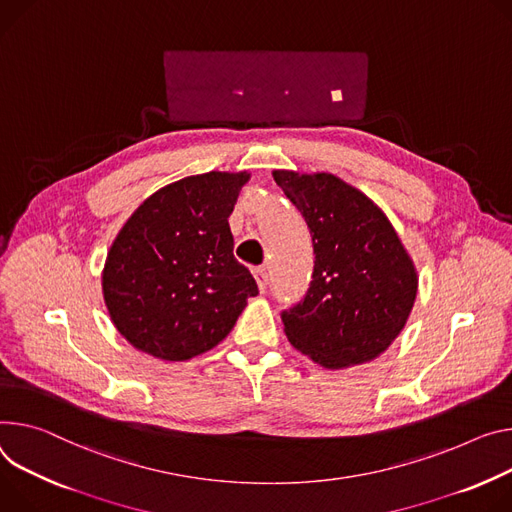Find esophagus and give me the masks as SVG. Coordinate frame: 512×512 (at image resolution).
Wrapping results in <instances>:
<instances>
[{
	"label": "esophagus",
	"mask_w": 512,
	"mask_h": 512,
	"mask_svg": "<svg viewBox=\"0 0 512 512\" xmlns=\"http://www.w3.org/2000/svg\"><path fill=\"white\" fill-rule=\"evenodd\" d=\"M253 275H255V280H257L259 290H261V292H265V288H267V280H269L267 269H265V267H257V269H253Z\"/></svg>",
	"instance_id": "esophagus-1"
}]
</instances>
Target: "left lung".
Segmentation results:
<instances>
[{
	"label": "left lung",
	"mask_w": 512,
	"mask_h": 512,
	"mask_svg": "<svg viewBox=\"0 0 512 512\" xmlns=\"http://www.w3.org/2000/svg\"><path fill=\"white\" fill-rule=\"evenodd\" d=\"M314 245L312 282L282 312L288 341L314 363L345 369L380 357L416 300L418 273L382 208L333 173L275 169Z\"/></svg>",
	"instance_id": "left-lung-1"
}]
</instances>
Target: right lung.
Returning a JSON list of instances; mask_svg holds the SVG:
<instances>
[{
    "label": "right lung",
    "mask_w": 512,
    "mask_h": 512,
    "mask_svg": "<svg viewBox=\"0 0 512 512\" xmlns=\"http://www.w3.org/2000/svg\"><path fill=\"white\" fill-rule=\"evenodd\" d=\"M251 173L210 171L151 194L116 235L102 292L116 331L138 351L188 361L235 327L257 296L232 249L228 216Z\"/></svg>",
    "instance_id": "obj_1"
}]
</instances>
